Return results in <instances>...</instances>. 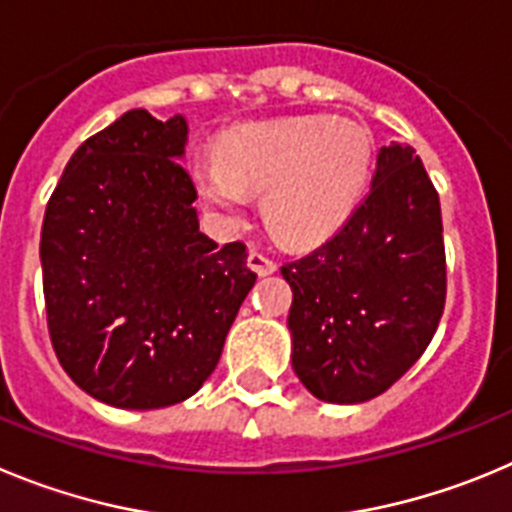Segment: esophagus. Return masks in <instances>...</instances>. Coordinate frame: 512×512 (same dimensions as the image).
Returning <instances> with one entry per match:
<instances>
[{
	"instance_id": "1",
	"label": "esophagus",
	"mask_w": 512,
	"mask_h": 512,
	"mask_svg": "<svg viewBox=\"0 0 512 512\" xmlns=\"http://www.w3.org/2000/svg\"><path fill=\"white\" fill-rule=\"evenodd\" d=\"M247 265H250L257 275H270L278 270V262H275L273 257H267L265 252L260 250H250V255H247Z\"/></svg>"
}]
</instances>
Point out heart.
<instances>
[{"label": "heart", "instance_id": "obj_1", "mask_svg": "<svg viewBox=\"0 0 512 512\" xmlns=\"http://www.w3.org/2000/svg\"><path fill=\"white\" fill-rule=\"evenodd\" d=\"M372 168V142L347 119L290 117L239 124L216 142V158L191 165L199 199L232 224L247 196L262 193L267 229L288 245L334 232L357 206Z\"/></svg>", "mask_w": 512, "mask_h": 512}]
</instances>
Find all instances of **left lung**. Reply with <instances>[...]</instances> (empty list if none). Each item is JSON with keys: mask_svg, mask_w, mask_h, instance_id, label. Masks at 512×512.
Here are the masks:
<instances>
[{"mask_svg": "<svg viewBox=\"0 0 512 512\" xmlns=\"http://www.w3.org/2000/svg\"><path fill=\"white\" fill-rule=\"evenodd\" d=\"M293 370L319 400L365 403L416 365L446 303L441 204L408 145L377 153L372 188L324 245L280 267Z\"/></svg>", "mask_w": 512, "mask_h": 512, "instance_id": "8db88e82", "label": "left lung"}]
</instances>
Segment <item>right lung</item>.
I'll return each instance as SVG.
<instances>
[{
	"mask_svg": "<svg viewBox=\"0 0 512 512\" xmlns=\"http://www.w3.org/2000/svg\"><path fill=\"white\" fill-rule=\"evenodd\" d=\"M186 132L183 117L122 114L73 153L45 209L50 344L78 388L117 408L191 398L257 280L245 242L199 229Z\"/></svg>",
	"mask_w": 512,
	"mask_h": 512,
	"instance_id": "right-lung-1",
	"label": "right lung"
}]
</instances>
